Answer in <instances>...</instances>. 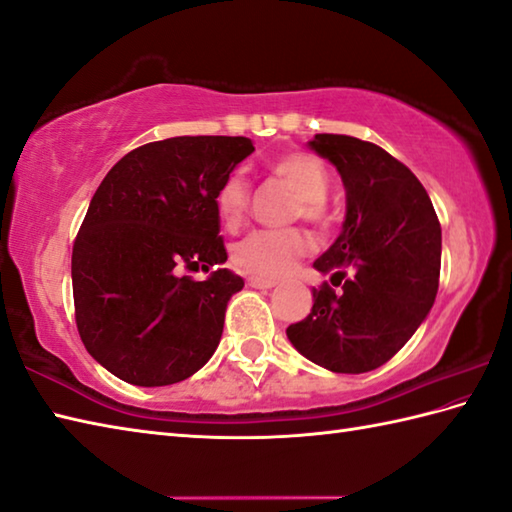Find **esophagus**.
Instances as JSON below:
<instances>
[{
  "instance_id": "obj_1",
  "label": "esophagus",
  "mask_w": 512,
  "mask_h": 512,
  "mask_svg": "<svg viewBox=\"0 0 512 512\" xmlns=\"http://www.w3.org/2000/svg\"><path fill=\"white\" fill-rule=\"evenodd\" d=\"M246 284L253 288H275L277 286L275 279H266V277H257V275L246 277Z\"/></svg>"
}]
</instances>
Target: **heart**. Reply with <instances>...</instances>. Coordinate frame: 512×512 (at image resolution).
I'll return each instance as SVG.
<instances>
[{"mask_svg":"<svg viewBox=\"0 0 512 512\" xmlns=\"http://www.w3.org/2000/svg\"><path fill=\"white\" fill-rule=\"evenodd\" d=\"M270 173L293 188L297 202L295 217L313 226L328 224L326 195L330 177L326 166L310 153H286L270 162ZM250 202V184L244 175H228L217 190L215 206L226 228H237L244 222ZM308 253V239L297 228L266 230L259 228L239 239L233 248V262L250 275L282 277Z\"/></svg>","mask_w":512,"mask_h":512,"instance_id":"1","label":"heart"}]
</instances>
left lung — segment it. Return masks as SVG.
Segmentation results:
<instances>
[{"instance_id": "left-lung-1", "label": "left lung", "mask_w": 512, "mask_h": 512, "mask_svg": "<svg viewBox=\"0 0 512 512\" xmlns=\"http://www.w3.org/2000/svg\"><path fill=\"white\" fill-rule=\"evenodd\" d=\"M346 188L342 235L313 264L330 273L313 288V310L286 335L310 362L359 375L386 364L435 304L442 266V226L419 179L373 142L315 135Z\"/></svg>"}]
</instances>
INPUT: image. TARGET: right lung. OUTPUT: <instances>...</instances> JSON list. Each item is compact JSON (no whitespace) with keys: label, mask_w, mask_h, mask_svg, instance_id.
Here are the masks:
<instances>
[{"label":"right lung","mask_w":512,"mask_h":512,"mask_svg":"<svg viewBox=\"0 0 512 512\" xmlns=\"http://www.w3.org/2000/svg\"><path fill=\"white\" fill-rule=\"evenodd\" d=\"M248 137H170L130 150L90 199L73 244L75 322L86 350L135 386L197 373L244 279L224 264L217 190L253 153Z\"/></svg>","instance_id":"right-lung-1"}]
</instances>
